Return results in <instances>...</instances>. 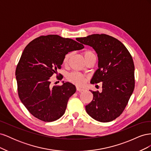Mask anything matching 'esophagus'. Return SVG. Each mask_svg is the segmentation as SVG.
I'll return each instance as SVG.
<instances>
[{
    "instance_id": "esophagus-1",
    "label": "esophagus",
    "mask_w": 151,
    "mask_h": 151,
    "mask_svg": "<svg viewBox=\"0 0 151 151\" xmlns=\"http://www.w3.org/2000/svg\"><path fill=\"white\" fill-rule=\"evenodd\" d=\"M76 89H77V91H79V92H81V91H84V89H83V88H79V87H77Z\"/></svg>"
}]
</instances>
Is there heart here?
<instances>
[{"label":"heart","mask_w":151,"mask_h":151,"mask_svg":"<svg viewBox=\"0 0 151 151\" xmlns=\"http://www.w3.org/2000/svg\"><path fill=\"white\" fill-rule=\"evenodd\" d=\"M70 55H71L70 53H67L65 55L63 59V64H67L68 60H69ZM93 55H94V54L91 51H89V50H87V51H85L84 52V56L86 60L89 57L93 56ZM67 79L68 80V81H70V83L73 84H76L77 86H83L85 83L86 77H85V76H84L83 74H81L80 72H72L67 76Z\"/></svg>","instance_id":"1"}]
</instances>
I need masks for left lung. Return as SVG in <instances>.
<instances>
[{
  "label": "left lung",
  "mask_w": 151,
  "mask_h": 151,
  "mask_svg": "<svg viewBox=\"0 0 151 151\" xmlns=\"http://www.w3.org/2000/svg\"><path fill=\"white\" fill-rule=\"evenodd\" d=\"M77 40L92 47L98 57V69L91 84L103 82L101 93L91 92L93 99L86 110L100 122L114 120L123 113L135 88L134 63L129 50L119 40L105 34H94Z\"/></svg>",
  "instance_id": "8db88e82"
}]
</instances>
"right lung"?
<instances>
[{"mask_svg":"<svg viewBox=\"0 0 151 151\" xmlns=\"http://www.w3.org/2000/svg\"><path fill=\"white\" fill-rule=\"evenodd\" d=\"M77 41L57 35L40 36L31 41L21 55L16 70L18 95L29 112L40 120L59 119L68 99L76 93V86L68 82L52 87L50 77L60 69L67 53L84 48L83 43Z\"/></svg>","mask_w":151,"mask_h":151,"instance_id":"obj_1","label":"right lung"}]
</instances>
